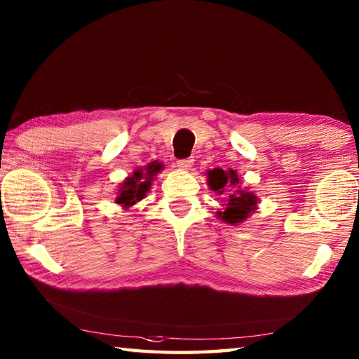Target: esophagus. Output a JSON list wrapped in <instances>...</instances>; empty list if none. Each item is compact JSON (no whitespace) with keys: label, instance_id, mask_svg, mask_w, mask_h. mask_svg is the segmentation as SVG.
Listing matches in <instances>:
<instances>
[{"label":"esophagus","instance_id":"esophagus-1","mask_svg":"<svg viewBox=\"0 0 359 359\" xmlns=\"http://www.w3.org/2000/svg\"><path fill=\"white\" fill-rule=\"evenodd\" d=\"M193 163H194V160H193L191 157H189V158H182V160H177V163H175V165H177V168H179L180 171H188L189 168L193 166Z\"/></svg>","mask_w":359,"mask_h":359}]
</instances>
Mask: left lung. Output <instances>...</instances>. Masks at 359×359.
I'll return each mask as SVG.
<instances>
[{"label":"left lung","instance_id":"obj_1","mask_svg":"<svg viewBox=\"0 0 359 359\" xmlns=\"http://www.w3.org/2000/svg\"><path fill=\"white\" fill-rule=\"evenodd\" d=\"M207 174L208 187L217 196H224V210L217 211V217L225 224L239 225L257 210L259 199L248 187H242V180L234 170L215 168Z\"/></svg>","mask_w":359,"mask_h":359}]
</instances>
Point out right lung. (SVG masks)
Segmentation results:
<instances>
[{
    "instance_id": "right-lung-1",
    "label": "right lung",
    "mask_w": 359,
    "mask_h": 359,
    "mask_svg": "<svg viewBox=\"0 0 359 359\" xmlns=\"http://www.w3.org/2000/svg\"><path fill=\"white\" fill-rule=\"evenodd\" d=\"M163 170V163L158 160H152L148 165L139 166L121 182L117 189L116 202L123 210L134 207L137 202L147 197L149 193L152 182L156 180V175Z\"/></svg>"
}]
</instances>
